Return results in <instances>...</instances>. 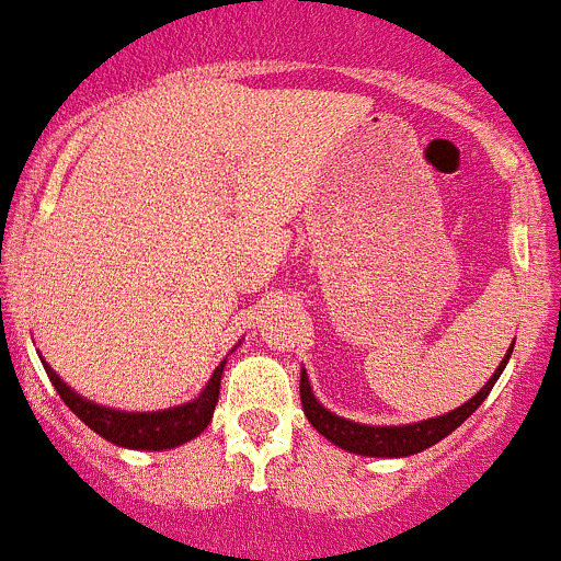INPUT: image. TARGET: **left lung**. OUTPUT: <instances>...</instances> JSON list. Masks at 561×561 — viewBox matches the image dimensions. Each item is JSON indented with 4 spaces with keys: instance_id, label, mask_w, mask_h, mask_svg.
I'll list each match as a JSON object with an SVG mask.
<instances>
[{
    "instance_id": "obj_1",
    "label": "left lung",
    "mask_w": 561,
    "mask_h": 561,
    "mask_svg": "<svg viewBox=\"0 0 561 561\" xmlns=\"http://www.w3.org/2000/svg\"><path fill=\"white\" fill-rule=\"evenodd\" d=\"M512 350L514 343L508 346L501 366L494 368V375L489 377L486 386H483L472 400H467L461 408H456V411L442 413V416L433 419H422V422H411V425H360V422L337 416V413H332L330 408H324L316 400V393H312L310 388V377H307L305 368H301L299 382L301 408H305V416L310 419V425L316 427L321 436L330 438L335 447H341V450H350L368 458H405L413 456V453L427 450V447L442 442L444 436H450L461 422H467V419L478 411V405L486 400L492 386L497 382V377L503 375V368H506L508 357H512Z\"/></svg>"
}]
</instances>
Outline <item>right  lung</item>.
Segmentation results:
<instances>
[{
	"label": "right lung",
	"mask_w": 561,
	"mask_h": 561,
	"mask_svg": "<svg viewBox=\"0 0 561 561\" xmlns=\"http://www.w3.org/2000/svg\"><path fill=\"white\" fill-rule=\"evenodd\" d=\"M224 366L226 360H220V366L211 371L209 382H206L204 391H201L195 400L184 402V405L168 408V411L139 413L119 411V408H105L92 400H85V397H80L72 386H67V382L55 375L49 363H44L47 377L53 380L55 391L60 393V400L69 405V411H72L83 425L92 427L98 436H103L105 442L117 444V447H128V450H170V447H181V444L193 442L195 436H201V433L206 431V425L211 422L215 405H218Z\"/></svg>",
	"instance_id": "obj_1"
}]
</instances>
